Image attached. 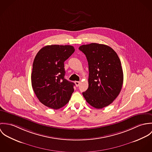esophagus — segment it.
Wrapping results in <instances>:
<instances>
[{
    "mask_svg": "<svg viewBox=\"0 0 152 152\" xmlns=\"http://www.w3.org/2000/svg\"><path fill=\"white\" fill-rule=\"evenodd\" d=\"M74 83H75V85H76L77 87H78L79 85H80V81H75Z\"/></svg>",
    "mask_w": 152,
    "mask_h": 152,
    "instance_id": "34e87169",
    "label": "esophagus"
}]
</instances>
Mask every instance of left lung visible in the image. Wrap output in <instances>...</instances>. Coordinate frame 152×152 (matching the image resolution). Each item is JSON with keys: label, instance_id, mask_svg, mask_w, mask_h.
I'll use <instances>...</instances> for the list:
<instances>
[{"label": "left lung", "instance_id": "obj_1", "mask_svg": "<svg viewBox=\"0 0 152 152\" xmlns=\"http://www.w3.org/2000/svg\"><path fill=\"white\" fill-rule=\"evenodd\" d=\"M88 63V88L83 95L95 108L102 109L112 104L119 94L124 81L120 59L108 45L98 43L79 47Z\"/></svg>", "mask_w": 152, "mask_h": 152}]
</instances>
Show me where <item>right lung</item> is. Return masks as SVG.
<instances>
[{"label":"right lung","instance_id":"obj_1","mask_svg":"<svg viewBox=\"0 0 152 152\" xmlns=\"http://www.w3.org/2000/svg\"><path fill=\"white\" fill-rule=\"evenodd\" d=\"M74 51V47L69 45H46L34 58L31 86L40 102L48 108H62L74 91L75 84L64 78V64Z\"/></svg>","mask_w":152,"mask_h":152}]
</instances>
